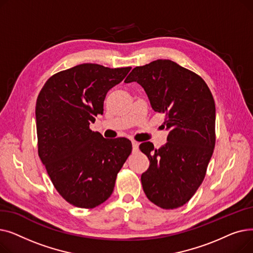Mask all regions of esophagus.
<instances>
[{"instance_id":"1","label":"esophagus","mask_w":253,"mask_h":253,"mask_svg":"<svg viewBox=\"0 0 253 253\" xmlns=\"http://www.w3.org/2000/svg\"><path fill=\"white\" fill-rule=\"evenodd\" d=\"M138 142L135 140H132V149H133V152H137L138 151Z\"/></svg>"}]
</instances>
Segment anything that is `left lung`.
<instances>
[{
    "label": "left lung",
    "mask_w": 253,
    "mask_h": 253,
    "mask_svg": "<svg viewBox=\"0 0 253 253\" xmlns=\"http://www.w3.org/2000/svg\"><path fill=\"white\" fill-rule=\"evenodd\" d=\"M137 82L155 112L165 115L167 142L139 145L150 160L141 174L143 192L163 209L189 202L200 187L215 145V103L204 80L169 59L136 66L125 83Z\"/></svg>",
    "instance_id": "1"
}]
</instances>
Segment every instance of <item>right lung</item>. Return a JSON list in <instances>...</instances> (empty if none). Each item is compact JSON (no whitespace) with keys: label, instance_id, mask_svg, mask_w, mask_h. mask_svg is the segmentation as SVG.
<instances>
[{"label":"right lung","instance_id":"1","mask_svg":"<svg viewBox=\"0 0 253 253\" xmlns=\"http://www.w3.org/2000/svg\"><path fill=\"white\" fill-rule=\"evenodd\" d=\"M130 70L79 64L50 77L39 93V157L56 191L76 207L94 208L108 200L131 154L129 139H106L89 128L103 113L106 93Z\"/></svg>","mask_w":253,"mask_h":253}]
</instances>
